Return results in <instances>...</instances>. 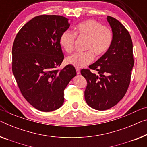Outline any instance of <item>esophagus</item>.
<instances>
[{
    "mask_svg": "<svg viewBox=\"0 0 147 147\" xmlns=\"http://www.w3.org/2000/svg\"><path fill=\"white\" fill-rule=\"evenodd\" d=\"M76 74H79L80 73V69H78V68H76Z\"/></svg>",
    "mask_w": 147,
    "mask_h": 147,
    "instance_id": "1",
    "label": "esophagus"
}]
</instances>
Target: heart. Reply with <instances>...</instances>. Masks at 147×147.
<instances>
[{
  "label": "heart",
  "instance_id": "obj_1",
  "mask_svg": "<svg viewBox=\"0 0 147 147\" xmlns=\"http://www.w3.org/2000/svg\"><path fill=\"white\" fill-rule=\"evenodd\" d=\"M76 36L87 38L84 52L74 53L65 59L67 64L81 68L90 64L94 59V54L100 57L110 49L113 35L110 28L102 26L95 20H86L78 24L74 28V34L65 31L61 34L59 42L61 47L68 53L73 51Z\"/></svg>",
  "mask_w": 147,
  "mask_h": 147
}]
</instances>
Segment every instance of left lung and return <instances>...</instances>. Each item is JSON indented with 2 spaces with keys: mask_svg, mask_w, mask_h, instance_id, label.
Returning a JSON list of instances; mask_svg holds the SVG:
<instances>
[{
  "mask_svg": "<svg viewBox=\"0 0 147 147\" xmlns=\"http://www.w3.org/2000/svg\"><path fill=\"white\" fill-rule=\"evenodd\" d=\"M113 35L110 49L89 68L82 69L87 86L84 98L87 104L97 110L112 108L124 97L129 86L131 71L134 65L133 43L129 33L117 20L107 17Z\"/></svg>",
  "mask_w": 147,
  "mask_h": 147,
  "instance_id": "obj_1",
  "label": "left lung"
}]
</instances>
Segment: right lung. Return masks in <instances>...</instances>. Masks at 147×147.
<instances>
[{
	"label": "right lung",
	"mask_w": 147,
	"mask_h": 147,
	"mask_svg": "<svg viewBox=\"0 0 147 147\" xmlns=\"http://www.w3.org/2000/svg\"><path fill=\"white\" fill-rule=\"evenodd\" d=\"M69 19L40 15L21 28L12 46V73L22 94L35 108L52 111L64 103V90L76 75L64 59L59 39L69 28Z\"/></svg>",
	"instance_id": "obj_1"
}]
</instances>
